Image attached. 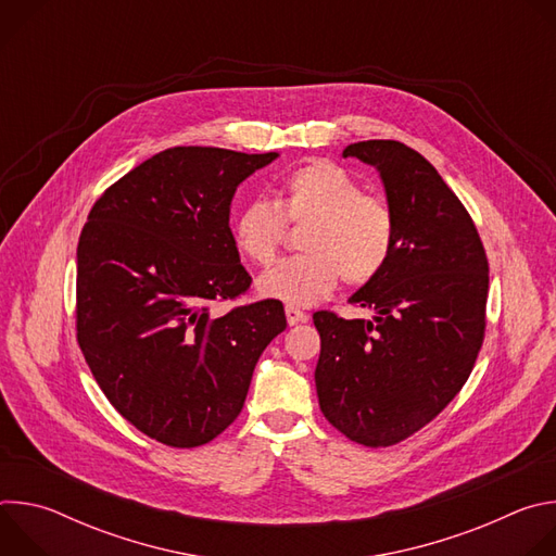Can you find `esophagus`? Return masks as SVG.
<instances>
[{
	"mask_svg": "<svg viewBox=\"0 0 556 556\" xmlns=\"http://www.w3.org/2000/svg\"><path fill=\"white\" fill-rule=\"evenodd\" d=\"M286 319H288V326H299V324H305V321H307V314L301 312L299 307L288 305V307H286Z\"/></svg>",
	"mask_w": 556,
	"mask_h": 556,
	"instance_id": "esophagus-1",
	"label": "esophagus"
}]
</instances>
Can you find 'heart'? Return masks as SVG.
Here are the masks:
<instances>
[{
    "mask_svg": "<svg viewBox=\"0 0 556 556\" xmlns=\"http://www.w3.org/2000/svg\"><path fill=\"white\" fill-rule=\"evenodd\" d=\"M286 222L305 224L303 255L290 257L257 279V290L286 305H312L341 279L350 286L374 281L391 260L395 215L384 195L363 185L341 165L314 157L294 167L279 187L277 204L249 202L232 219L237 251L268 266L286 237Z\"/></svg>",
    "mask_w": 556,
    "mask_h": 556,
    "instance_id": "1",
    "label": "heart"
}]
</instances>
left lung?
Masks as SVG:
<instances>
[{"label": "left lung", "instance_id": "left-lung-1", "mask_svg": "<svg viewBox=\"0 0 556 556\" xmlns=\"http://www.w3.org/2000/svg\"><path fill=\"white\" fill-rule=\"evenodd\" d=\"M343 155L380 172L395 244L384 270L350 296L371 319L314 312V382L328 422L378 448L429 425L468 380L484 343L489 260L468 211L416 149L363 140Z\"/></svg>", "mask_w": 556, "mask_h": 556}]
</instances>
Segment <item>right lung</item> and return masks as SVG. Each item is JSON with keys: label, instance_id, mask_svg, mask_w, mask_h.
<instances>
[{"label": "right lung", "instance_id": "1", "mask_svg": "<svg viewBox=\"0 0 556 556\" xmlns=\"http://www.w3.org/2000/svg\"><path fill=\"white\" fill-rule=\"evenodd\" d=\"M277 155L165 149L105 189L78 237V348L114 409L167 446L206 444L240 416L286 330L277 299L211 314L251 288L230 200Z\"/></svg>", "mask_w": 556, "mask_h": 556}]
</instances>
